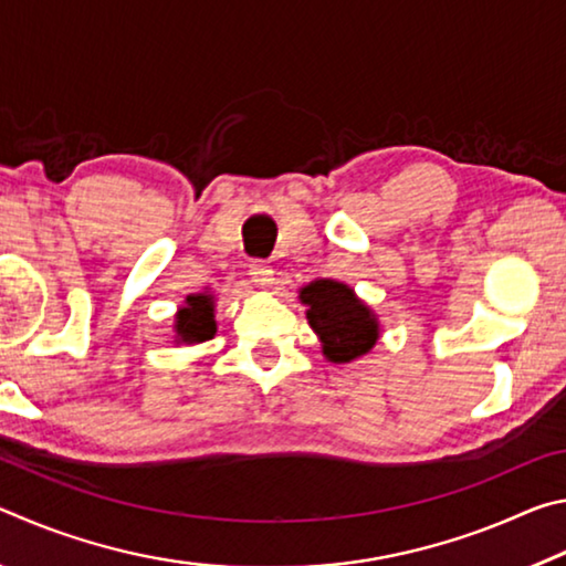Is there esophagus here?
I'll use <instances>...</instances> for the list:
<instances>
[{
	"mask_svg": "<svg viewBox=\"0 0 566 566\" xmlns=\"http://www.w3.org/2000/svg\"><path fill=\"white\" fill-rule=\"evenodd\" d=\"M249 276H252V282L260 284V286H270L274 282L272 266L262 262V260H254L252 264H249Z\"/></svg>",
	"mask_w": 566,
	"mask_h": 566,
	"instance_id": "1",
	"label": "esophagus"
}]
</instances>
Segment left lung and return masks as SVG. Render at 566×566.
Returning <instances> with one entry per match:
<instances>
[{
    "label": "left lung",
    "instance_id": "left-lung-1",
    "mask_svg": "<svg viewBox=\"0 0 566 566\" xmlns=\"http://www.w3.org/2000/svg\"><path fill=\"white\" fill-rule=\"evenodd\" d=\"M300 300L306 304V319L319 334L322 352L329 361H352L375 347L379 337L375 314L347 284L317 280L304 286Z\"/></svg>",
    "mask_w": 566,
    "mask_h": 566
}]
</instances>
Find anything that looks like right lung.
I'll return each mask as SVG.
<instances>
[{
  "instance_id": "right-lung-1",
  "label": "right lung",
  "mask_w": 566,
  "mask_h": 566,
  "mask_svg": "<svg viewBox=\"0 0 566 566\" xmlns=\"http://www.w3.org/2000/svg\"><path fill=\"white\" fill-rule=\"evenodd\" d=\"M214 332H217V324H214L212 296L209 294L187 296V306H181L177 314L179 342H187V344L207 342L214 337Z\"/></svg>"
}]
</instances>
